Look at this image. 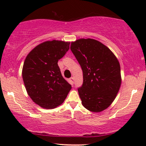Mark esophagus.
<instances>
[{
    "instance_id": "34e87169",
    "label": "esophagus",
    "mask_w": 146,
    "mask_h": 146,
    "mask_svg": "<svg viewBox=\"0 0 146 146\" xmlns=\"http://www.w3.org/2000/svg\"><path fill=\"white\" fill-rule=\"evenodd\" d=\"M70 80H71V82L72 83H73V84L74 83V78H73V77H72V78H70Z\"/></svg>"
}]
</instances>
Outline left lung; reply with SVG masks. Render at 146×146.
<instances>
[{"instance_id": "left-lung-1", "label": "left lung", "mask_w": 146, "mask_h": 146, "mask_svg": "<svg viewBox=\"0 0 146 146\" xmlns=\"http://www.w3.org/2000/svg\"><path fill=\"white\" fill-rule=\"evenodd\" d=\"M71 50L83 72V84L78 88L82 105L94 113L106 109L121 86L117 58L104 44L90 38L73 42Z\"/></svg>"}]
</instances>
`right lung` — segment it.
Instances as JSON below:
<instances>
[{
    "mask_svg": "<svg viewBox=\"0 0 146 146\" xmlns=\"http://www.w3.org/2000/svg\"><path fill=\"white\" fill-rule=\"evenodd\" d=\"M70 42L46 41L27 56L23 78L28 95L35 103L47 109L62 104L71 89L63 78L58 62L69 49Z\"/></svg>",
    "mask_w": 146,
    "mask_h": 146,
    "instance_id": "add662e5",
    "label": "right lung"
}]
</instances>
